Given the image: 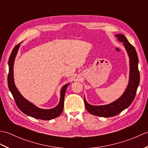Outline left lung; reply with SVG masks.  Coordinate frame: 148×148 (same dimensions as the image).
Masks as SVG:
<instances>
[{
    "mask_svg": "<svg viewBox=\"0 0 148 148\" xmlns=\"http://www.w3.org/2000/svg\"><path fill=\"white\" fill-rule=\"evenodd\" d=\"M118 41L123 43L130 60V73L129 81L126 90L123 95L115 101L107 105L93 106L86 102L84 97V105L86 109L90 114L100 116V117L109 118L118 114L121 111L127 109L132 103L136 95L137 88L140 83V74L138 69L139 59L137 52L134 47L128 42V40L123 34H116L115 36Z\"/></svg>",
    "mask_w": 148,
    "mask_h": 148,
    "instance_id": "8db88e82",
    "label": "left lung"
}]
</instances>
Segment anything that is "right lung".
Instances as JSON below:
<instances>
[{
  "instance_id": "add662e5",
  "label": "right lung",
  "mask_w": 148,
  "mask_h": 148,
  "mask_svg": "<svg viewBox=\"0 0 148 148\" xmlns=\"http://www.w3.org/2000/svg\"><path fill=\"white\" fill-rule=\"evenodd\" d=\"M20 44H18L12 49L10 57L9 58V74L8 77V83L9 89L12 93L13 98L16 103L18 108L25 114L31 116V117L43 119V120H50V119L57 118L62 114L64 109V97L67 88L69 86V83L65 84L63 86L60 90V99L58 104L54 108L49 109H45L39 108L27 100L20 92L17 89L15 85L14 81V74H13V67L14 63L15 60L16 56L18 51L20 48Z\"/></svg>"
}]
</instances>
